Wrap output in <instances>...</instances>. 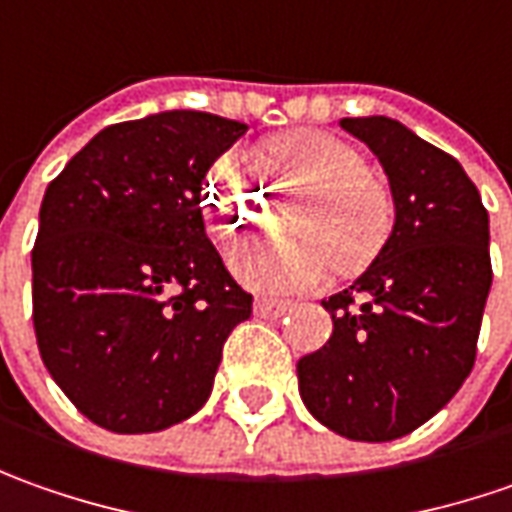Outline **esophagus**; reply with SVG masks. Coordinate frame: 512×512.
<instances>
[{
	"label": "esophagus",
	"mask_w": 512,
	"mask_h": 512,
	"mask_svg": "<svg viewBox=\"0 0 512 512\" xmlns=\"http://www.w3.org/2000/svg\"><path fill=\"white\" fill-rule=\"evenodd\" d=\"M291 309H294L291 300H277V297H257L255 300L257 317H266V320H280Z\"/></svg>",
	"instance_id": "1"
}]
</instances>
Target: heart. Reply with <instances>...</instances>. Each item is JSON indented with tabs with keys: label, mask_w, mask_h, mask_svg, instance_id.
Instances as JSON below:
<instances>
[{
	"label": "heart",
	"mask_w": 512,
	"mask_h": 512,
	"mask_svg": "<svg viewBox=\"0 0 512 512\" xmlns=\"http://www.w3.org/2000/svg\"><path fill=\"white\" fill-rule=\"evenodd\" d=\"M257 174L277 201H289L291 235L243 240L232 249V269L260 291L317 286L328 272L354 277L377 260L397 226L391 184L368 169L357 147L337 135L303 130L277 135L255 155ZM206 218L223 235L269 223V195L238 152H226L209 175Z\"/></svg>",
	"instance_id": "obj_1"
}]
</instances>
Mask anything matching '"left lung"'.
<instances>
[{
	"mask_svg": "<svg viewBox=\"0 0 512 512\" xmlns=\"http://www.w3.org/2000/svg\"><path fill=\"white\" fill-rule=\"evenodd\" d=\"M385 169L397 226L385 252L323 306L328 343L297 362L314 419L354 442H391L425 425L476 362L493 283L479 189L459 161L385 115L343 118Z\"/></svg>",
	"mask_w": 512,
	"mask_h": 512,
	"instance_id": "obj_1",
	"label": "left lung"
}]
</instances>
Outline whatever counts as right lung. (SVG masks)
Here are the masks:
<instances>
[{
    "label": "right lung",
    "instance_id": "add662e5",
    "mask_svg": "<svg viewBox=\"0 0 512 512\" xmlns=\"http://www.w3.org/2000/svg\"><path fill=\"white\" fill-rule=\"evenodd\" d=\"M246 124L169 110L113 124L50 181L33 328L50 377L90 422L152 433L212 394L252 294L206 238L201 184Z\"/></svg>",
    "mask_w": 512,
    "mask_h": 512
}]
</instances>
